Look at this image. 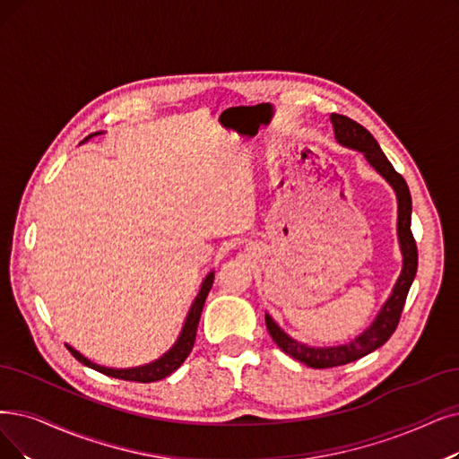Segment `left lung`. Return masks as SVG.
Wrapping results in <instances>:
<instances>
[{
  "instance_id": "1",
  "label": "left lung",
  "mask_w": 459,
  "mask_h": 459,
  "mask_svg": "<svg viewBox=\"0 0 459 459\" xmlns=\"http://www.w3.org/2000/svg\"><path fill=\"white\" fill-rule=\"evenodd\" d=\"M329 120L333 124V134L337 143L346 146V149L361 152L363 158L368 160L369 166L394 188L397 197V241L403 255V267L399 273V279L394 284L390 298L380 307L378 315L375 316L371 325L365 327L356 339H352L346 344L310 346L307 342L296 341L265 313V324L269 329V335L281 346V351L313 369L337 368V365L356 361L363 356H368L369 352L377 351V348H380L384 342H386L399 324L409 288L416 277V269H418V250L411 231L412 199H411V192L405 178L394 169L388 158L380 151L377 139L365 130L363 126L342 115H332Z\"/></svg>"
}]
</instances>
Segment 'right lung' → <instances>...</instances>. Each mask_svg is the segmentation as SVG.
<instances>
[{
    "label": "right lung",
    "instance_id": "obj_1",
    "mask_svg": "<svg viewBox=\"0 0 459 459\" xmlns=\"http://www.w3.org/2000/svg\"><path fill=\"white\" fill-rule=\"evenodd\" d=\"M105 132H96V134H90L86 139L81 141L86 143L90 141L91 137L96 135H101ZM212 281H214V271H211L207 277L204 279V282H201V288H199V293L195 296L188 315H186V320H185V325H182V332L178 335V339L175 341V344L169 348V351L160 356L158 359L151 361V363H144V365H139V368H130V369H115V368H105V365H98L91 359H88L86 356H82L79 351H75L71 344H65L69 348V352L75 356L82 365H86V368L94 369V371H100L107 377H113V378H120V380H134V382H156V380H161L169 377L173 371H177L182 363H185V359L188 358V354L192 352L194 348V341H195V332H197V324H199V316H201V310H204V305H205V299L209 296V290L212 288Z\"/></svg>",
    "mask_w": 459,
    "mask_h": 459
}]
</instances>
